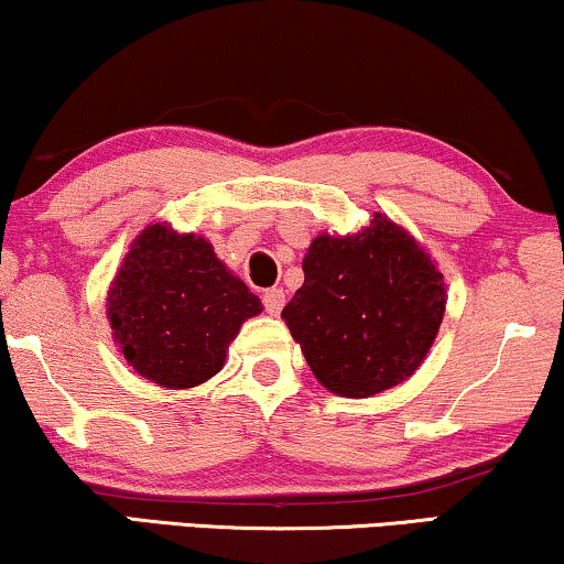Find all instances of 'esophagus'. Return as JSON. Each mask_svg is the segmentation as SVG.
<instances>
[{"mask_svg":"<svg viewBox=\"0 0 564 564\" xmlns=\"http://www.w3.org/2000/svg\"><path fill=\"white\" fill-rule=\"evenodd\" d=\"M261 300H264V307H267L269 315H280L282 305H284V290H280V288L267 290L264 297H261Z\"/></svg>","mask_w":564,"mask_h":564,"instance_id":"obj_1","label":"esophagus"}]
</instances>
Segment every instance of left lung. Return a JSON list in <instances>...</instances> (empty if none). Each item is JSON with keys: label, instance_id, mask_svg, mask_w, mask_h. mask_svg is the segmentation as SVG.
I'll return each mask as SVG.
<instances>
[{"label": "left lung", "instance_id": "1", "mask_svg": "<svg viewBox=\"0 0 564 564\" xmlns=\"http://www.w3.org/2000/svg\"><path fill=\"white\" fill-rule=\"evenodd\" d=\"M303 272L282 318L323 388L369 398L421 367L442 326L446 288L408 230L375 213L359 234H321Z\"/></svg>", "mask_w": 564, "mask_h": 564}]
</instances>
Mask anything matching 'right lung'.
<instances>
[{
    "label": "right lung",
    "instance_id": "obj_1",
    "mask_svg": "<svg viewBox=\"0 0 564 564\" xmlns=\"http://www.w3.org/2000/svg\"><path fill=\"white\" fill-rule=\"evenodd\" d=\"M261 300L215 257L210 241L153 223L130 243L107 292L122 357L169 390L197 388L226 365L228 344Z\"/></svg>",
    "mask_w": 564,
    "mask_h": 564
}]
</instances>
